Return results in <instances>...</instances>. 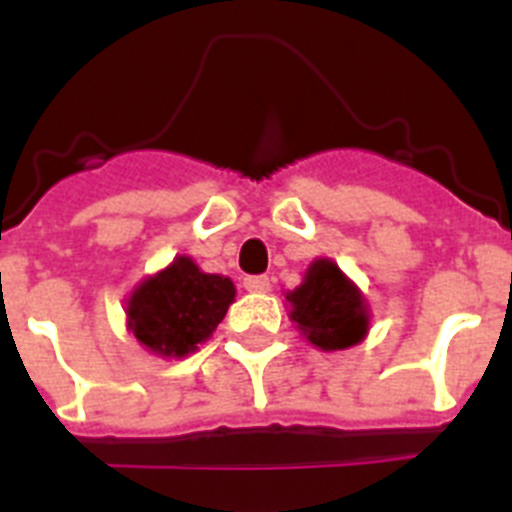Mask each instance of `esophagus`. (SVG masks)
<instances>
[{"label":"esophagus","instance_id":"1","mask_svg":"<svg viewBox=\"0 0 512 512\" xmlns=\"http://www.w3.org/2000/svg\"><path fill=\"white\" fill-rule=\"evenodd\" d=\"M243 287H246L248 292L264 295V292H269L271 289V282H269V277H246L243 279Z\"/></svg>","mask_w":512,"mask_h":512}]
</instances>
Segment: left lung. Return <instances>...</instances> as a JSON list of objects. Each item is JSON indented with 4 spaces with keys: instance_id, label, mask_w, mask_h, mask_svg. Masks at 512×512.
Listing matches in <instances>:
<instances>
[{
    "instance_id": "left-lung-1",
    "label": "left lung",
    "mask_w": 512,
    "mask_h": 512,
    "mask_svg": "<svg viewBox=\"0 0 512 512\" xmlns=\"http://www.w3.org/2000/svg\"><path fill=\"white\" fill-rule=\"evenodd\" d=\"M289 320L320 351H343L369 333V302L333 259H315L300 287L287 292Z\"/></svg>"
}]
</instances>
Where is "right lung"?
I'll list each match as a JSON object with an SVG mask.
<instances>
[{
	"instance_id": "add662e5",
	"label": "right lung",
	"mask_w": 512,
	"mask_h": 512,
	"mask_svg": "<svg viewBox=\"0 0 512 512\" xmlns=\"http://www.w3.org/2000/svg\"><path fill=\"white\" fill-rule=\"evenodd\" d=\"M235 300V284L189 256L146 277L128 297V330L161 359H184L212 336Z\"/></svg>"
}]
</instances>
